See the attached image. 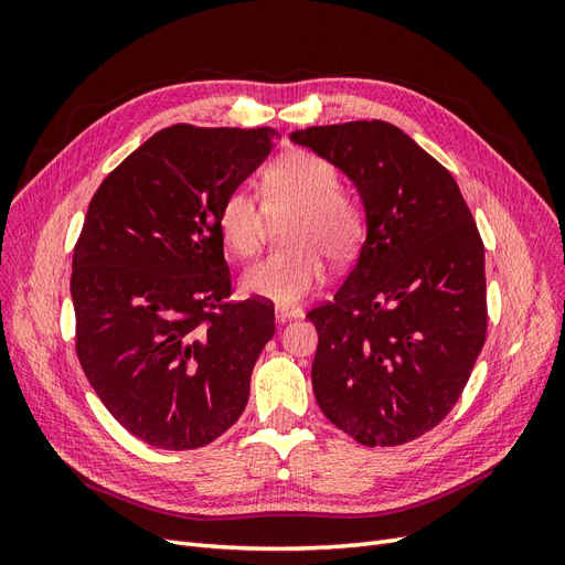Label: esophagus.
Masks as SVG:
<instances>
[{"mask_svg":"<svg viewBox=\"0 0 565 565\" xmlns=\"http://www.w3.org/2000/svg\"><path fill=\"white\" fill-rule=\"evenodd\" d=\"M303 311L301 309H278L276 311V322H287V320H295L301 318Z\"/></svg>","mask_w":565,"mask_h":565,"instance_id":"34e87169","label":"esophagus"}]
</instances>
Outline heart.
Listing matches in <instances>:
<instances>
[{
	"label": "heart",
	"mask_w": 565,
	"mask_h": 565,
	"mask_svg": "<svg viewBox=\"0 0 565 565\" xmlns=\"http://www.w3.org/2000/svg\"><path fill=\"white\" fill-rule=\"evenodd\" d=\"M337 169L309 150H289L264 177V209L247 188H235L218 207L216 226L224 245L241 259L262 247L268 214L295 212L287 224L289 249L273 252L243 273V289L280 309H292L324 278L322 252L332 262H347L365 233L363 204L339 191Z\"/></svg>",
	"instance_id": "obj_1"
}]
</instances>
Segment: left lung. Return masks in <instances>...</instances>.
I'll list each match as a JSON object with an SVG mask.
<instances>
[{"label": "left lung", "mask_w": 565, "mask_h": 565, "mask_svg": "<svg viewBox=\"0 0 565 565\" xmlns=\"http://www.w3.org/2000/svg\"><path fill=\"white\" fill-rule=\"evenodd\" d=\"M295 143L344 174L365 243L318 330L316 401L363 446L431 431L465 391L486 341V252L452 174L380 119L297 129Z\"/></svg>", "instance_id": "8db88e82"}]
</instances>
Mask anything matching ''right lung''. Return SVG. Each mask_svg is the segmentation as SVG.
<instances>
[{
	"mask_svg": "<svg viewBox=\"0 0 565 565\" xmlns=\"http://www.w3.org/2000/svg\"><path fill=\"white\" fill-rule=\"evenodd\" d=\"M276 131H158L106 177L73 254L77 358L96 396L152 448L195 450L243 415L273 303L228 301L216 216Z\"/></svg>",
	"mask_w": 565,
	"mask_h": 565,
	"instance_id": "right-lung-1",
	"label": "right lung"
}]
</instances>
